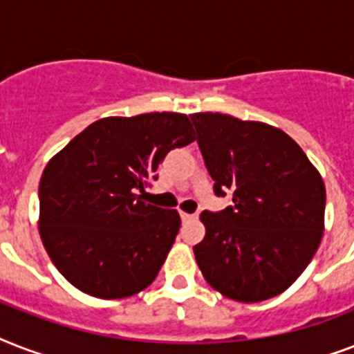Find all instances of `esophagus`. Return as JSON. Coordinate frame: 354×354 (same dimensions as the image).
<instances>
[{
    "instance_id": "34e87169",
    "label": "esophagus",
    "mask_w": 354,
    "mask_h": 354,
    "mask_svg": "<svg viewBox=\"0 0 354 354\" xmlns=\"http://www.w3.org/2000/svg\"><path fill=\"white\" fill-rule=\"evenodd\" d=\"M180 216H182V221H191L196 215H191V213H185V211H180Z\"/></svg>"
}]
</instances>
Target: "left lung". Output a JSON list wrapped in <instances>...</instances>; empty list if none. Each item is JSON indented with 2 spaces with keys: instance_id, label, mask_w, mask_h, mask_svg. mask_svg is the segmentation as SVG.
<instances>
[{
  "instance_id": "8db88e82",
  "label": "left lung",
  "mask_w": 354,
  "mask_h": 354,
  "mask_svg": "<svg viewBox=\"0 0 354 354\" xmlns=\"http://www.w3.org/2000/svg\"><path fill=\"white\" fill-rule=\"evenodd\" d=\"M196 141L216 196L193 248L205 281L222 296L257 303L279 296L307 268L324 235L325 185L301 147L266 122L193 113Z\"/></svg>"
}]
</instances>
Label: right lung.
I'll return each mask as SVG.
<instances>
[{
  "label": "right lung",
  "instance_id": "1",
  "mask_svg": "<svg viewBox=\"0 0 354 354\" xmlns=\"http://www.w3.org/2000/svg\"><path fill=\"white\" fill-rule=\"evenodd\" d=\"M187 115L104 118L75 136L41 174L40 236L53 264L84 294L119 299L156 279L180 230L176 209L145 200L172 149L193 143Z\"/></svg>",
  "mask_w": 354,
  "mask_h": 354
}]
</instances>
